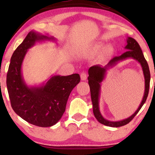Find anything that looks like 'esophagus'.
I'll return each mask as SVG.
<instances>
[{
	"mask_svg": "<svg viewBox=\"0 0 155 155\" xmlns=\"http://www.w3.org/2000/svg\"><path fill=\"white\" fill-rule=\"evenodd\" d=\"M87 73H85V72H82V73H81V74H80V78H81V80H85L87 79Z\"/></svg>",
	"mask_w": 155,
	"mask_h": 155,
	"instance_id": "esophagus-1",
	"label": "esophagus"
}]
</instances>
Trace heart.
<instances>
[{
    "mask_svg": "<svg viewBox=\"0 0 155 155\" xmlns=\"http://www.w3.org/2000/svg\"><path fill=\"white\" fill-rule=\"evenodd\" d=\"M107 49H109V48H107Z\"/></svg>",
    "mask_w": 155,
    "mask_h": 155,
    "instance_id": "heart-1",
    "label": "heart"
}]
</instances>
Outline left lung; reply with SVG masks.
Returning <instances> with one entry per match:
<instances>
[{
	"label": "left lung",
	"mask_w": 155,
	"mask_h": 155,
	"mask_svg": "<svg viewBox=\"0 0 155 155\" xmlns=\"http://www.w3.org/2000/svg\"><path fill=\"white\" fill-rule=\"evenodd\" d=\"M127 46L126 48L128 51H127L124 53L120 56H115L109 61V63L106 65L104 68H102L99 65H96L94 66L90 67L89 68L88 73V84L90 87V93H91V99H92V104H93V113L95 118L101 124L105 125V126H110V127H120L125 125L128 124L130 123L131 120L133 119V118L136 116V114L138 113L140 110L143 107L144 104L146 101V99L147 98L148 93H149L150 89V72L148 66L147 61L145 60L144 55L142 51L140 46L139 44L137 43V41L131 37H128L127 40ZM133 58L137 60L141 63L143 70L144 76H145L146 80V90L145 94L144 95L143 101L140 105V107L137 111L133 115L126 120L120 121V122H109L104 120L101 115L100 112L98 109V94H99V90L100 89V85L99 83L102 81L103 79V76L105 71V69L107 68V66H111L113 65L118 61L124 60L127 58Z\"/></svg>",
	"instance_id": "8db88e82"
}]
</instances>
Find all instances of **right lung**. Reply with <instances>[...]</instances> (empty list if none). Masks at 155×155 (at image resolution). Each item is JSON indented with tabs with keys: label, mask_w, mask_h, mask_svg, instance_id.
<instances>
[{
	"label": "right lung",
	"mask_w": 155,
	"mask_h": 155,
	"mask_svg": "<svg viewBox=\"0 0 155 155\" xmlns=\"http://www.w3.org/2000/svg\"><path fill=\"white\" fill-rule=\"evenodd\" d=\"M50 38L29 31L12 54L6 78L12 109L25 120L39 127L52 126L61 119L71 91L80 81V75L75 73L54 76L41 87L26 86L21 75L23 58L35 41Z\"/></svg>",
	"instance_id": "obj_1"
}]
</instances>
